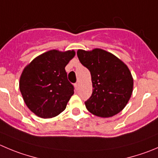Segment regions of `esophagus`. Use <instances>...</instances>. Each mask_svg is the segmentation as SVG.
Returning <instances> with one entry per match:
<instances>
[{"label":"esophagus","mask_w":158,"mask_h":158,"mask_svg":"<svg viewBox=\"0 0 158 158\" xmlns=\"http://www.w3.org/2000/svg\"><path fill=\"white\" fill-rule=\"evenodd\" d=\"M74 87H75V89L77 90L79 88V84L78 83H75L74 84Z\"/></svg>","instance_id":"obj_1"}]
</instances>
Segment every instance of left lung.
<instances>
[{"mask_svg": "<svg viewBox=\"0 0 158 158\" xmlns=\"http://www.w3.org/2000/svg\"><path fill=\"white\" fill-rule=\"evenodd\" d=\"M77 54L91 75L92 94L85 102L87 109L103 118L121 112L133 93V79L128 67L115 55L102 49H78Z\"/></svg>", "mask_w": 158, "mask_h": 158, "instance_id": "left-lung-1", "label": "left lung"}]
</instances>
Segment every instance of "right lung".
Wrapping results in <instances>:
<instances>
[{"label": "right lung", "mask_w": 158, "mask_h": 158, "mask_svg": "<svg viewBox=\"0 0 158 158\" xmlns=\"http://www.w3.org/2000/svg\"><path fill=\"white\" fill-rule=\"evenodd\" d=\"M75 52L52 49L35 57L22 71L19 88L24 102L37 116L55 117L66 109L73 94L65 67Z\"/></svg>", "instance_id": "obj_1"}]
</instances>
